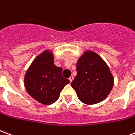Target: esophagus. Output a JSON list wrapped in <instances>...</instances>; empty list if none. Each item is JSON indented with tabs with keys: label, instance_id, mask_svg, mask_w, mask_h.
Here are the masks:
<instances>
[{
	"label": "esophagus",
	"instance_id": "obj_1",
	"mask_svg": "<svg viewBox=\"0 0 135 135\" xmlns=\"http://www.w3.org/2000/svg\"><path fill=\"white\" fill-rule=\"evenodd\" d=\"M69 81H70L71 82H72V80L74 79V76H71L70 77H69Z\"/></svg>",
	"mask_w": 135,
	"mask_h": 135
}]
</instances>
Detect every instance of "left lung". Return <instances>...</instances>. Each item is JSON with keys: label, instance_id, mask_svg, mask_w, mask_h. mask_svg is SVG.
Returning <instances> with one entry per match:
<instances>
[{"label": "left lung", "instance_id": "left-lung-1", "mask_svg": "<svg viewBox=\"0 0 135 135\" xmlns=\"http://www.w3.org/2000/svg\"><path fill=\"white\" fill-rule=\"evenodd\" d=\"M77 75L71 82L79 99L85 104L105 99L113 86V77L106 63L93 51L85 52L76 64Z\"/></svg>", "mask_w": 135, "mask_h": 135}]
</instances>
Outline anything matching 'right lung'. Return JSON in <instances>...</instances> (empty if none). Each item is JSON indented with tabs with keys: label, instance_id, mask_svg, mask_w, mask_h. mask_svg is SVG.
Returning a JSON list of instances; mask_svg holds the SVG:
<instances>
[{
	"label": "right lung",
	"instance_id": "add662e5",
	"mask_svg": "<svg viewBox=\"0 0 135 135\" xmlns=\"http://www.w3.org/2000/svg\"><path fill=\"white\" fill-rule=\"evenodd\" d=\"M53 53L45 50L31 64L25 76V86L29 95L44 105L53 104L61 91L70 81L62 75V68L53 63Z\"/></svg>",
	"mask_w": 135,
	"mask_h": 135
}]
</instances>
